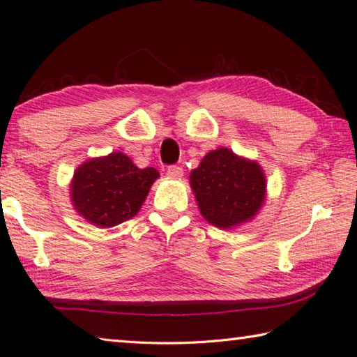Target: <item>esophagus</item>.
I'll list each match as a JSON object with an SVG mask.
<instances>
[{
	"mask_svg": "<svg viewBox=\"0 0 357 357\" xmlns=\"http://www.w3.org/2000/svg\"><path fill=\"white\" fill-rule=\"evenodd\" d=\"M183 174H184L183 168L178 167V165H172V167H168V169H167V176L172 178V179H181V178H183Z\"/></svg>",
	"mask_w": 357,
	"mask_h": 357,
	"instance_id": "34e87169",
	"label": "esophagus"
}]
</instances>
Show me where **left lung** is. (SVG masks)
Here are the masks:
<instances>
[{"label":"left lung","instance_id":"left-lung-1","mask_svg":"<svg viewBox=\"0 0 357 357\" xmlns=\"http://www.w3.org/2000/svg\"><path fill=\"white\" fill-rule=\"evenodd\" d=\"M189 183L203 219L219 229L250 222L267 200L262 167L229 148L209 151L190 172Z\"/></svg>","mask_w":357,"mask_h":357}]
</instances>
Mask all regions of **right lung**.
<instances>
[{
	"label": "right lung",
	"mask_w": 357,
	"mask_h": 357,
	"mask_svg": "<svg viewBox=\"0 0 357 357\" xmlns=\"http://www.w3.org/2000/svg\"><path fill=\"white\" fill-rule=\"evenodd\" d=\"M158 176L155 168H138L119 151L89 158L73 174L71 205L95 227H114L137 216Z\"/></svg>",
	"instance_id": "1"
}]
</instances>
